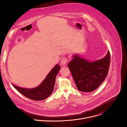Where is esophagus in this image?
<instances>
[{
    "label": "esophagus",
    "instance_id": "obj_1",
    "mask_svg": "<svg viewBox=\"0 0 127 127\" xmlns=\"http://www.w3.org/2000/svg\"><path fill=\"white\" fill-rule=\"evenodd\" d=\"M67 62V59L66 57H63L60 61V64L62 66H65Z\"/></svg>",
    "mask_w": 127,
    "mask_h": 127
}]
</instances>
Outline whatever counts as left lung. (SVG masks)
<instances>
[{"label": "left lung", "instance_id": "left-lung-1", "mask_svg": "<svg viewBox=\"0 0 127 127\" xmlns=\"http://www.w3.org/2000/svg\"><path fill=\"white\" fill-rule=\"evenodd\" d=\"M68 63L74 81L79 91L90 93L101 84L107 76L110 63L109 51L103 58L91 61L75 54Z\"/></svg>", "mask_w": 127, "mask_h": 127}]
</instances>
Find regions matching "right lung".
<instances>
[{"label": "right lung", "mask_w": 127, "mask_h": 127, "mask_svg": "<svg viewBox=\"0 0 127 127\" xmlns=\"http://www.w3.org/2000/svg\"><path fill=\"white\" fill-rule=\"evenodd\" d=\"M60 69V66L58 64H56L41 83L34 88H24L13 84L12 85L19 93L27 98L35 101L42 100L48 97L52 94L55 83L56 77Z\"/></svg>", "instance_id": "obj_1"}]
</instances>
